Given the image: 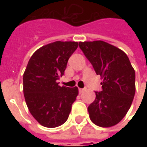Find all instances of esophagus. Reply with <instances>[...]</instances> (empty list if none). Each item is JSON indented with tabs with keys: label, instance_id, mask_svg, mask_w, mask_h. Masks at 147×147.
<instances>
[{
	"label": "esophagus",
	"instance_id": "1",
	"mask_svg": "<svg viewBox=\"0 0 147 147\" xmlns=\"http://www.w3.org/2000/svg\"><path fill=\"white\" fill-rule=\"evenodd\" d=\"M86 90V88H80L79 89V92H80V94H82V93L83 92V91H85Z\"/></svg>",
	"mask_w": 147,
	"mask_h": 147
}]
</instances>
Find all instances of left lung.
I'll return each mask as SVG.
<instances>
[{"instance_id": "left-lung-1", "label": "left lung", "mask_w": 147, "mask_h": 147, "mask_svg": "<svg viewBox=\"0 0 147 147\" xmlns=\"http://www.w3.org/2000/svg\"><path fill=\"white\" fill-rule=\"evenodd\" d=\"M80 48L103 81L88 106L90 119L102 127L114 126L125 117L136 93V72L126 53L103 41L80 42Z\"/></svg>"}]
</instances>
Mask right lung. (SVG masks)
I'll use <instances>...</instances> for the list:
<instances>
[{"label": "right lung", "instance_id": "right-lung-1", "mask_svg": "<svg viewBox=\"0 0 147 147\" xmlns=\"http://www.w3.org/2000/svg\"><path fill=\"white\" fill-rule=\"evenodd\" d=\"M77 42H57L37 49L28 61L23 77L27 108L41 125L56 127L66 122L79 94L77 86L58 85Z\"/></svg>", "mask_w": 147, "mask_h": 147}]
</instances>
